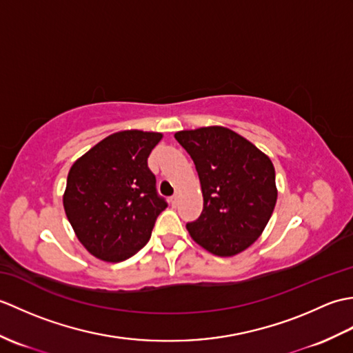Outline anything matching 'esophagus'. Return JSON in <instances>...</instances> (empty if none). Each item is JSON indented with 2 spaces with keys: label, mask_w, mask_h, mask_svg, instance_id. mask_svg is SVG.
<instances>
[{
  "label": "esophagus",
  "mask_w": 353,
  "mask_h": 353,
  "mask_svg": "<svg viewBox=\"0 0 353 353\" xmlns=\"http://www.w3.org/2000/svg\"><path fill=\"white\" fill-rule=\"evenodd\" d=\"M170 200H171V205H176V203H177V201H179V192H176V194H174V196H172V197H171Z\"/></svg>",
  "instance_id": "obj_1"
}]
</instances>
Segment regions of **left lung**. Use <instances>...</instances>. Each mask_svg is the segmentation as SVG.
Masks as SVG:
<instances>
[{
	"mask_svg": "<svg viewBox=\"0 0 353 353\" xmlns=\"http://www.w3.org/2000/svg\"><path fill=\"white\" fill-rule=\"evenodd\" d=\"M196 165L203 211L186 224L194 241L216 256H234L265 229L277 199L268 156L226 127H201L174 134Z\"/></svg>",
	"mask_w": 353,
	"mask_h": 353,
	"instance_id": "8db88e82",
	"label": "left lung"
}]
</instances>
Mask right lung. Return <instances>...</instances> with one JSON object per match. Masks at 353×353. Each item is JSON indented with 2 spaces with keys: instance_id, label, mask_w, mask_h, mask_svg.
I'll list each match as a JSON object with an SVG mask.
<instances>
[{
  "instance_id": "obj_1",
  "label": "right lung",
  "mask_w": 353,
  "mask_h": 353,
  "mask_svg": "<svg viewBox=\"0 0 353 353\" xmlns=\"http://www.w3.org/2000/svg\"><path fill=\"white\" fill-rule=\"evenodd\" d=\"M161 133L124 130L110 134L74 162L63 208L80 243L108 262L144 247L167 201L157 194L148 156Z\"/></svg>"
}]
</instances>
